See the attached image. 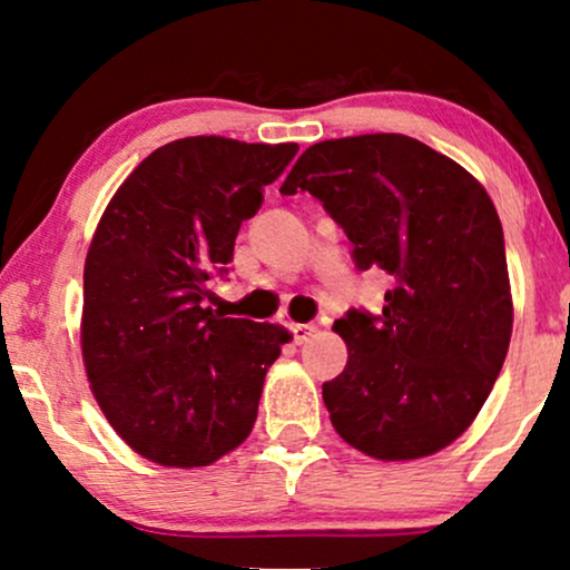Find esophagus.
Segmentation results:
<instances>
[{
    "label": "esophagus",
    "mask_w": 570,
    "mask_h": 570,
    "mask_svg": "<svg viewBox=\"0 0 570 570\" xmlns=\"http://www.w3.org/2000/svg\"><path fill=\"white\" fill-rule=\"evenodd\" d=\"M291 330H293L295 342H298V345H303V342H308L311 337H314V334L318 332V326L316 324H293Z\"/></svg>",
    "instance_id": "obj_1"
}]
</instances>
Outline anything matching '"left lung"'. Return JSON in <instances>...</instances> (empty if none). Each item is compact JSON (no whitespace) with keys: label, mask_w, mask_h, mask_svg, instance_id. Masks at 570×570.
Listing matches in <instances>:
<instances>
[{"label":"left lung","mask_w":570,"mask_h":570,"mask_svg":"<svg viewBox=\"0 0 570 570\" xmlns=\"http://www.w3.org/2000/svg\"><path fill=\"white\" fill-rule=\"evenodd\" d=\"M283 194L311 191L342 225L357 269L392 277L381 316L334 322L347 365L322 394L334 431L381 462L454 443L509 353L513 301L503 228L485 186L407 135L311 145Z\"/></svg>","instance_id":"1"}]
</instances>
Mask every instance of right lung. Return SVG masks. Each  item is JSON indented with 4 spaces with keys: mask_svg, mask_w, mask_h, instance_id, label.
Instances as JSON below:
<instances>
[{
    "mask_svg": "<svg viewBox=\"0 0 570 570\" xmlns=\"http://www.w3.org/2000/svg\"><path fill=\"white\" fill-rule=\"evenodd\" d=\"M298 145L184 137L131 170L85 256L80 345L119 439L160 466H207L248 439L269 365L293 334L205 306L240 223Z\"/></svg>",
    "mask_w": 570,
    "mask_h": 570,
    "instance_id": "right-lung-1",
    "label": "right lung"
}]
</instances>
